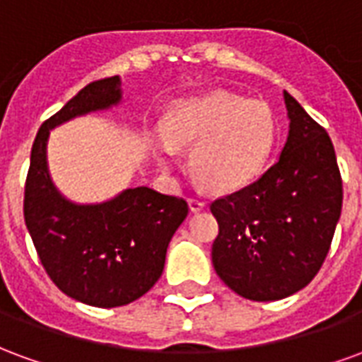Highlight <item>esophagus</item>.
Returning <instances> with one entry per match:
<instances>
[{
  "mask_svg": "<svg viewBox=\"0 0 362 362\" xmlns=\"http://www.w3.org/2000/svg\"><path fill=\"white\" fill-rule=\"evenodd\" d=\"M188 205H189V209L196 213V211H202V209H204L205 202L202 199V197L194 196V197H189V199H188Z\"/></svg>",
  "mask_w": 362,
  "mask_h": 362,
  "instance_id": "obj_1",
  "label": "esophagus"
}]
</instances>
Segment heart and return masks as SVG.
Wrapping results in <instances>:
<instances>
[{
  "instance_id": "1",
  "label": "heart",
  "mask_w": 362,
  "mask_h": 362,
  "mask_svg": "<svg viewBox=\"0 0 362 362\" xmlns=\"http://www.w3.org/2000/svg\"><path fill=\"white\" fill-rule=\"evenodd\" d=\"M277 141L279 122L269 104L219 90L176 104L158 149L170 158L173 145L194 147L189 163L197 178L217 192H235L266 170Z\"/></svg>"
}]
</instances>
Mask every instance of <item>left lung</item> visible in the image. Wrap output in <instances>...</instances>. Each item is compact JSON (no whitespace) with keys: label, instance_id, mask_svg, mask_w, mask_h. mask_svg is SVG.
I'll return each mask as SVG.
<instances>
[{"label":"left lung","instance_id":"1","mask_svg":"<svg viewBox=\"0 0 362 362\" xmlns=\"http://www.w3.org/2000/svg\"><path fill=\"white\" fill-rule=\"evenodd\" d=\"M291 124L279 160L211 204L213 267L244 298L279 300L320 272L341 215L343 184L324 127L285 90Z\"/></svg>","mask_w":362,"mask_h":362}]
</instances>
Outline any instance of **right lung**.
Returning a JSON list of instances; mask_svg holds the SVG:
<instances>
[{"instance_id": "right-lung-1", "label": "right lung", "mask_w": 362, "mask_h": 362, "mask_svg": "<svg viewBox=\"0 0 362 362\" xmlns=\"http://www.w3.org/2000/svg\"><path fill=\"white\" fill-rule=\"evenodd\" d=\"M119 98V77H106L89 83L46 119L33 143L25 184V223L44 269L62 293L98 308L134 303L157 283L168 243L188 215L186 199L147 186L124 189L104 204L77 205L52 184L50 129Z\"/></svg>"}]
</instances>
